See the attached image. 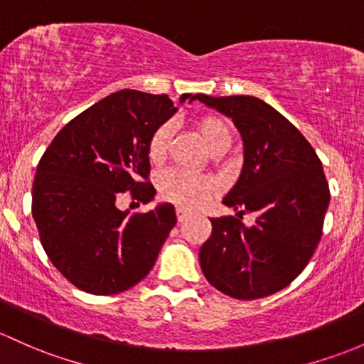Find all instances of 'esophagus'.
Masks as SVG:
<instances>
[{
  "mask_svg": "<svg viewBox=\"0 0 364 364\" xmlns=\"http://www.w3.org/2000/svg\"><path fill=\"white\" fill-rule=\"evenodd\" d=\"M187 217H189V213H187L186 210L177 208V218H178V222H186Z\"/></svg>",
  "mask_w": 364,
  "mask_h": 364,
  "instance_id": "34e87169",
  "label": "esophagus"
}]
</instances>
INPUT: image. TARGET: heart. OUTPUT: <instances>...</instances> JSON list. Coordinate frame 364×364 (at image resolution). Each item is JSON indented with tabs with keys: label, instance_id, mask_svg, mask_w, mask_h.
Returning <instances> with one entry per match:
<instances>
[{
	"label": "heart",
	"instance_id": "obj_1",
	"mask_svg": "<svg viewBox=\"0 0 364 364\" xmlns=\"http://www.w3.org/2000/svg\"><path fill=\"white\" fill-rule=\"evenodd\" d=\"M194 128L201 136L203 144L210 154L220 156L229 149L232 144V132L228 121L222 119L220 116L206 114L199 116L194 121ZM171 139V124L165 123L156 128L149 140V158L151 161L159 163L165 159L168 144ZM159 194L166 201L175 203L182 208H196V206L205 203L215 193V182L208 177H199V175H189L183 171L170 170L159 177L158 182Z\"/></svg>",
	"mask_w": 364,
	"mask_h": 364
}]
</instances>
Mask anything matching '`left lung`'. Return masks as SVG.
<instances>
[{
    "label": "left lung",
    "mask_w": 364,
    "mask_h": 364,
    "mask_svg": "<svg viewBox=\"0 0 364 364\" xmlns=\"http://www.w3.org/2000/svg\"><path fill=\"white\" fill-rule=\"evenodd\" d=\"M199 100L232 119L243 139V168L222 199L237 217L210 218L212 236L199 250L208 283L240 300L283 290L311 260L323 234L330 189L318 154L283 114L250 95ZM243 211L259 213L246 228Z\"/></svg>",
    "instance_id": "left-lung-1"
}]
</instances>
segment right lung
Wrapping results in <instances>:
<instances>
[{"label":"right lung","instance_id":"add662e5","mask_svg":"<svg viewBox=\"0 0 364 364\" xmlns=\"http://www.w3.org/2000/svg\"><path fill=\"white\" fill-rule=\"evenodd\" d=\"M175 112L168 95L119 90L69 121L40 159L33 218L50 262L80 290L114 295L135 287L177 224L170 203L135 215L116 206L121 193L154 198L147 147Z\"/></svg>","mask_w":364,"mask_h":364}]
</instances>
